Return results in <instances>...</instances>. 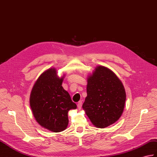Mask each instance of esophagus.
Segmentation results:
<instances>
[{
    "mask_svg": "<svg viewBox=\"0 0 157 157\" xmlns=\"http://www.w3.org/2000/svg\"><path fill=\"white\" fill-rule=\"evenodd\" d=\"M82 105V101H79L78 102V109H81Z\"/></svg>",
    "mask_w": 157,
    "mask_h": 157,
    "instance_id": "34e87169",
    "label": "esophagus"
}]
</instances>
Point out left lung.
<instances>
[{
    "instance_id": "left-lung-1",
    "label": "left lung",
    "mask_w": 157,
    "mask_h": 157,
    "mask_svg": "<svg viewBox=\"0 0 157 157\" xmlns=\"http://www.w3.org/2000/svg\"><path fill=\"white\" fill-rule=\"evenodd\" d=\"M126 97L124 87L116 75L99 65L87 78V97L82 108L93 125L104 128L122 116Z\"/></svg>"
}]
</instances>
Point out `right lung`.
<instances>
[{"instance_id":"right-lung-1","label":"right lung","mask_w":157,"mask_h":157,"mask_svg":"<svg viewBox=\"0 0 157 157\" xmlns=\"http://www.w3.org/2000/svg\"><path fill=\"white\" fill-rule=\"evenodd\" d=\"M64 75L59 78L55 68H50L39 76L33 87L30 105L37 122L44 128L59 132L67 128V113L75 109L70 94L62 87Z\"/></svg>"}]
</instances>
